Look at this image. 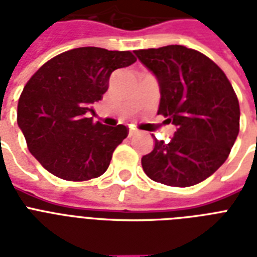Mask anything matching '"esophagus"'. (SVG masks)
I'll return each mask as SVG.
<instances>
[{
  "mask_svg": "<svg viewBox=\"0 0 257 257\" xmlns=\"http://www.w3.org/2000/svg\"><path fill=\"white\" fill-rule=\"evenodd\" d=\"M136 135H137V131H136V129H133V128L129 129V132H128V136H129V137L136 136Z\"/></svg>",
  "mask_w": 257,
  "mask_h": 257,
  "instance_id": "34e87169",
  "label": "esophagus"
}]
</instances>
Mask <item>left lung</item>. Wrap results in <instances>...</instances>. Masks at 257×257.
<instances>
[{
    "mask_svg": "<svg viewBox=\"0 0 257 257\" xmlns=\"http://www.w3.org/2000/svg\"><path fill=\"white\" fill-rule=\"evenodd\" d=\"M160 85L159 114L176 125L169 143L155 139L141 159L149 179L191 187L224 164L240 128L239 100L225 73L205 54L183 45L135 50Z\"/></svg>",
    "mask_w": 257,
    "mask_h": 257,
    "instance_id": "left-lung-1",
    "label": "left lung"
}]
</instances>
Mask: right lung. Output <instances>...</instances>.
<instances>
[{
  "mask_svg": "<svg viewBox=\"0 0 257 257\" xmlns=\"http://www.w3.org/2000/svg\"><path fill=\"white\" fill-rule=\"evenodd\" d=\"M129 50L85 46L45 62L24 86L17 122L30 153L52 175L68 181L96 179L108 169L125 125L93 122L86 113L102 98L113 70L132 65Z\"/></svg>",
  "mask_w": 257,
  "mask_h": 257,
  "instance_id": "obj_1",
  "label": "right lung"
}]
</instances>
